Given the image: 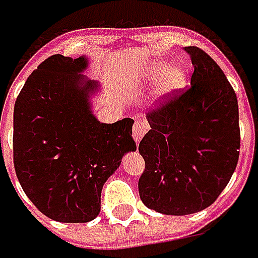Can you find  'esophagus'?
Wrapping results in <instances>:
<instances>
[{
    "label": "esophagus",
    "instance_id": "esophagus-1",
    "mask_svg": "<svg viewBox=\"0 0 258 258\" xmlns=\"http://www.w3.org/2000/svg\"><path fill=\"white\" fill-rule=\"evenodd\" d=\"M148 131V124L144 122V120H136L135 124H134V129H132V135H134V139L136 142H139L144 135L147 134Z\"/></svg>",
    "mask_w": 258,
    "mask_h": 258
}]
</instances>
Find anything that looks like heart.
I'll return each instance as SVG.
<instances>
[{"instance_id":"obj_1","label":"heart","mask_w":258,"mask_h":258,"mask_svg":"<svg viewBox=\"0 0 258 258\" xmlns=\"http://www.w3.org/2000/svg\"><path fill=\"white\" fill-rule=\"evenodd\" d=\"M160 80L158 96L167 98L181 91L187 84V72L183 67H168L167 60H154L138 77V84L155 83Z\"/></svg>"}]
</instances>
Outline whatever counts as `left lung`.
Returning a JSON list of instances; mask_svg holds the SVG:
<instances>
[{"label": "left lung", "instance_id": "obj_1", "mask_svg": "<svg viewBox=\"0 0 258 258\" xmlns=\"http://www.w3.org/2000/svg\"><path fill=\"white\" fill-rule=\"evenodd\" d=\"M195 71L190 87L147 116L139 144L145 170L138 188L144 205L164 215L211 206L239 157L238 101L219 65L196 46L184 47Z\"/></svg>", "mask_w": 258, "mask_h": 258}]
</instances>
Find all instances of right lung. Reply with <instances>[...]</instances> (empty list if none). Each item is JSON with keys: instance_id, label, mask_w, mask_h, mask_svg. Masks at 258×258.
I'll use <instances>...</instances> for the list:
<instances>
[{"instance_id": "right-lung-1", "label": "right lung", "mask_w": 258, "mask_h": 258, "mask_svg": "<svg viewBox=\"0 0 258 258\" xmlns=\"http://www.w3.org/2000/svg\"><path fill=\"white\" fill-rule=\"evenodd\" d=\"M88 59L53 55L27 78L14 104V168L27 198L58 222H90L101 190L126 152L136 151L134 119L98 122L90 97L98 83Z\"/></svg>"}]
</instances>
